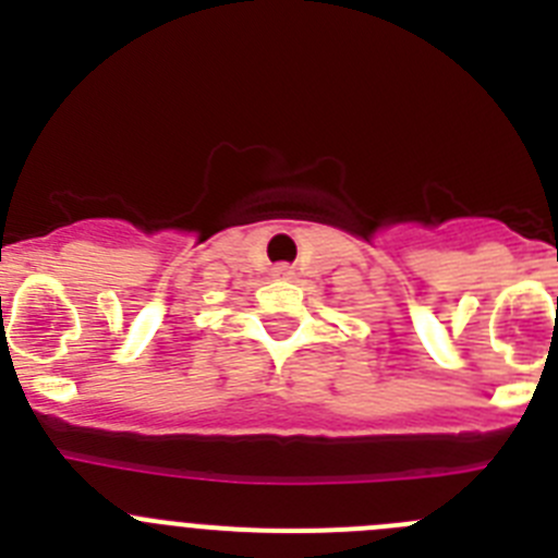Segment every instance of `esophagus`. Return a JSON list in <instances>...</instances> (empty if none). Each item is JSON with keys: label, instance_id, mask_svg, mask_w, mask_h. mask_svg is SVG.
I'll return each mask as SVG.
<instances>
[{"label": "esophagus", "instance_id": "34e87169", "mask_svg": "<svg viewBox=\"0 0 558 558\" xmlns=\"http://www.w3.org/2000/svg\"><path fill=\"white\" fill-rule=\"evenodd\" d=\"M270 274H274V279H293V268H290V265H274V270H270Z\"/></svg>", "mask_w": 558, "mask_h": 558}]
</instances>
